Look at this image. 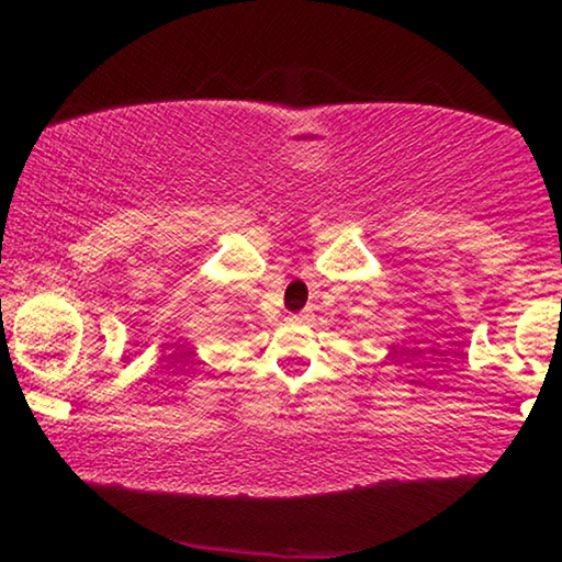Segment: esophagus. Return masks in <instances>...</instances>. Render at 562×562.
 Listing matches in <instances>:
<instances>
[{
	"mask_svg": "<svg viewBox=\"0 0 562 562\" xmlns=\"http://www.w3.org/2000/svg\"><path fill=\"white\" fill-rule=\"evenodd\" d=\"M312 319H314L312 310H302L299 314H291V322H296V325H302V322H312Z\"/></svg>",
	"mask_w": 562,
	"mask_h": 562,
	"instance_id": "34e87169",
	"label": "esophagus"
}]
</instances>
